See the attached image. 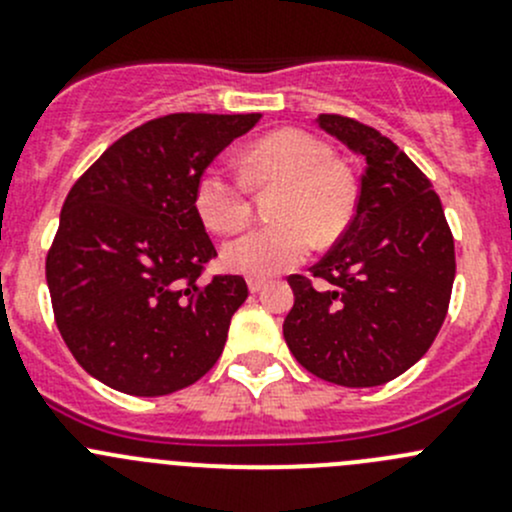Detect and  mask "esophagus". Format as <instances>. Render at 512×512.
Instances as JSON below:
<instances>
[{"label": "esophagus", "mask_w": 512, "mask_h": 512, "mask_svg": "<svg viewBox=\"0 0 512 512\" xmlns=\"http://www.w3.org/2000/svg\"><path fill=\"white\" fill-rule=\"evenodd\" d=\"M247 287H250L252 294H257V292H262V289L267 287V282L265 280H257V277H252V280H247Z\"/></svg>", "instance_id": "obj_1"}]
</instances>
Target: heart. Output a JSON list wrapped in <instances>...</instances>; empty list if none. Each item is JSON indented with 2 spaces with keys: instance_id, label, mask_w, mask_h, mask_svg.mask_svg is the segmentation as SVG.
<instances>
[{
  "instance_id": "heart-1",
  "label": "heart",
  "mask_w": 512,
  "mask_h": 512,
  "mask_svg": "<svg viewBox=\"0 0 512 512\" xmlns=\"http://www.w3.org/2000/svg\"><path fill=\"white\" fill-rule=\"evenodd\" d=\"M247 183L282 185L272 203L280 223L252 227L223 245L227 270L247 277H272L309 255L312 237L334 242L354 215L356 188L349 170L334 160L322 138L285 128L257 141L242 158ZM225 165H208L195 183V210L215 232L237 230L250 215V188Z\"/></svg>"
}]
</instances>
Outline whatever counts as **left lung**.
<instances>
[{"mask_svg":"<svg viewBox=\"0 0 512 512\" xmlns=\"http://www.w3.org/2000/svg\"><path fill=\"white\" fill-rule=\"evenodd\" d=\"M317 126L364 160L354 220L312 267L292 275L282 332L294 359L324 381L381 386L416 364L448 312L456 252L431 180L394 141L354 118Z\"/></svg>","mask_w":512,"mask_h":512,"instance_id":"8db88e82","label":"left lung"}]
</instances>
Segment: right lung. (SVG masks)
Segmentation results:
<instances>
[{
  "mask_svg": "<svg viewBox=\"0 0 512 512\" xmlns=\"http://www.w3.org/2000/svg\"><path fill=\"white\" fill-rule=\"evenodd\" d=\"M260 113H170L133 128L76 180L46 257L56 327L94 379L131 396L195 384L220 359L242 277L215 257L195 183Z\"/></svg>",
  "mask_w": 512,
  "mask_h": 512,
  "instance_id": "add662e5",
  "label": "right lung"
}]
</instances>
